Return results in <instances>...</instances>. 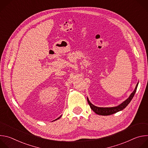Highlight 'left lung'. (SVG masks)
Masks as SVG:
<instances>
[{
    "label": "left lung",
    "instance_id": "obj_1",
    "mask_svg": "<svg viewBox=\"0 0 148 148\" xmlns=\"http://www.w3.org/2000/svg\"><path fill=\"white\" fill-rule=\"evenodd\" d=\"M138 86V83L137 84V85L134 90V91L132 92V93L131 94V95L130 96V97L125 100L124 102H123L121 104L119 105L118 106L115 107H111V108H102V107H97L95 105H92L90 101H89V99L87 98V101L90 105V108H91V110L95 112L98 115H112L113 114H115L118 111H120L122 110H123L127 105L130 103V102H131V101L132 100V99L133 98L136 90H137V87Z\"/></svg>",
    "mask_w": 148,
    "mask_h": 148
}]
</instances>
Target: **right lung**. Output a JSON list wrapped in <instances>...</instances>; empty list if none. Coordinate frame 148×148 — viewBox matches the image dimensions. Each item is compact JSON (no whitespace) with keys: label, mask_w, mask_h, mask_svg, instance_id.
Here are the masks:
<instances>
[{"label":"right lung","mask_w":148,"mask_h":148,"mask_svg":"<svg viewBox=\"0 0 148 148\" xmlns=\"http://www.w3.org/2000/svg\"><path fill=\"white\" fill-rule=\"evenodd\" d=\"M61 116H60V117H58V118H57V119H59V118H60V117H61ZM57 119H56V120H57Z\"/></svg>","instance_id":"1"}]
</instances>
